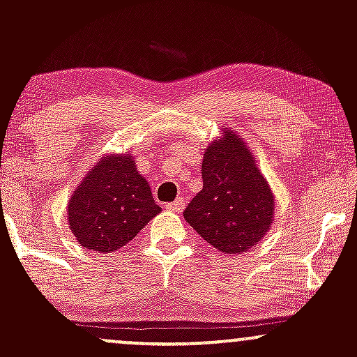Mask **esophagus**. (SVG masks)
<instances>
[{
    "label": "esophagus",
    "mask_w": 357,
    "mask_h": 357,
    "mask_svg": "<svg viewBox=\"0 0 357 357\" xmlns=\"http://www.w3.org/2000/svg\"><path fill=\"white\" fill-rule=\"evenodd\" d=\"M184 199L183 198H178L176 199V202H173V203H167L166 204V210H169V211H174V213H181L183 211V208H184Z\"/></svg>",
    "instance_id": "obj_1"
}]
</instances>
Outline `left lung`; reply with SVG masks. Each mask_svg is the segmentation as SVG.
<instances>
[{"label":"left lung","instance_id":"obj_1","mask_svg":"<svg viewBox=\"0 0 357 357\" xmlns=\"http://www.w3.org/2000/svg\"><path fill=\"white\" fill-rule=\"evenodd\" d=\"M247 142L233 130L211 142L204 153L203 190L183 216L199 236L223 253L253 248L273 220V195L255 165Z\"/></svg>","mask_w":357,"mask_h":357}]
</instances>
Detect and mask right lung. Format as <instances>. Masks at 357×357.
Masks as SVG:
<instances>
[{
	"label": "right lung",
	"instance_id": "add662e5",
	"mask_svg": "<svg viewBox=\"0 0 357 357\" xmlns=\"http://www.w3.org/2000/svg\"><path fill=\"white\" fill-rule=\"evenodd\" d=\"M161 211L132 155H107L68 202V223L80 247L110 253L124 247Z\"/></svg>",
	"mask_w": 357,
	"mask_h": 357
}]
</instances>
